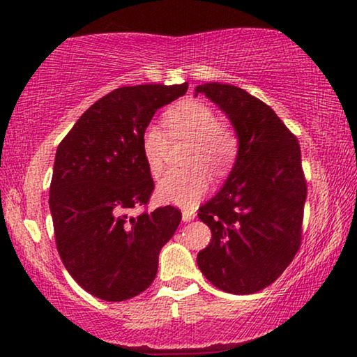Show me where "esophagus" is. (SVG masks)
Masks as SVG:
<instances>
[{"label":"esophagus","instance_id":"34e87169","mask_svg":"<svg viewBox=\"0 0 357 357\" xmlns=\"http://www.w3.org/2000/svg\"><path fill=\"white\" fill-rule=\"evenodd\" d=\"M193 219H195V213L193 211H188V209H183L182 221L183 222H190V221H193Z\"/></svg>","mask_w":357,"mask_h":357}]
</instances>
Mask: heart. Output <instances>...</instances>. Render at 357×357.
<instances>
[{"label": "heart", "instance_id": "b5f03b06", "mask_svg": "<svg viewBox=\"0 0 357 357\" xmlns=\"http://www.w3.org/2000/svg\"><path fill=\"white\" fill-rule=\"evenodd\" d=\"M165 133L148 125L141 135V154L149 172L159 175L169 139H190L185 154L187 170L167 172L158 183V197L165 203L195 206L208 192V172L221 178L231 172L241 153V138L232 125L221 121L216 110L197 99L180 100L164 114ZM205 168L203 169L202 167Z\"/></svg>", "mask_w": 357, "mask_h": 357}]
</instances>
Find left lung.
Segmentation results:
<instances>
[{
	"label": "left lung",
	"mask_w": 357,
	"mask_h": 357,
	"mask_svg": "<svg viewBox=\"0 0 357 357\" xmlns=\"http://www.w3.org/2000/svg\"><path fill=\"white\" fill-rule=\"evenodd\" d=\"M241 138L224 187L198 209L211 242L198 253L204 278L231 294H253L282 275L302 241L307 182L301 148L275 110L231 84L197 86Z\"/></svg>",
	"instance_id": "1"
}]
</instances>
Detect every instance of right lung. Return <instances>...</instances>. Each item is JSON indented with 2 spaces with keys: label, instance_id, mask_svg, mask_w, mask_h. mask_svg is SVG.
I'll return each instance as SVG.
<instances>
[{
  "label": "right lung",
  "instance_id": "1",
  "mask_svg": "<svg viewBox=\"0 0 357 357\" xmlns=\"http://www.w3.org/2000/svg\"><path fill=\"white\" fill-rule=\"evenodd\" d=\"M188 82L125 86L79 116L58 146L50 211L58 253L89 294L120 302L148 289L159 252L177 231L182 213L146 206L154 182L141 154V135L160 107L178 99Z\"/></svg>",
  "mask_w": 357,
  "mask_h": 357
}]
</instances>
